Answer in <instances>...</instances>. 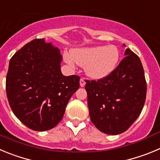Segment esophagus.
<instances>
[{
  "label": "esophagus",
  "instance_id": "34e87169",
  "mask_svg": "<svg viewBox=\"0 0 160 160\" xmlns=\"http://www.w3.org/2000/svg\"><path fill=\"white\" fill-rule=\"evenodd\" d=\"M85 80H84V79H83V78H81L80 79V87H84V86H85Z\"/></svg>",
  "mask_w": 160,
  "mask_h": 160
}]
</instances>
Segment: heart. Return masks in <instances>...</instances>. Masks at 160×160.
Returning <instances> with one entry per match:
<instances>
[{"label": "heart", "mask_w": 160, "mask_h": 160, "mask_svg": "<svg viewBox=\"0 0 160 160\" xmlns=\"http://www.w3.org/2000/svg\"><path fill=\"white\" fill-rule=\"evenodd\" d=\"M119 51L115 45L77 48L65 52L64 57L71 66L76 64L84 67L86 75L93 80L106 78L116 69L119 60Z\"/></svg>", "instance_id": "obj_1"}]
</instances>
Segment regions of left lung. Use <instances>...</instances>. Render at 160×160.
Returning <instances> with one entry per match:
<instances>
[{
  "label": "left lung",
  "instance_id": "1",
  "mask_svg": "<svg viewBox=\"0 0 160 160\" xmlns=\"http://www.w3.org/2000/svg\"><path fill=\"white\" fill-rule=\"evenodd\" d=\"M124 57L108 77L86 81L91 120L108 135L128 130L139 117L146 99L147 83L139 57L129 48Z\"/></svg>",
  "mask_w": 160,
  "mask_h": 160
}]
</instances>
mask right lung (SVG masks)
I'll use <instances>...</instances> for the list:
<instances>
[{
  "label": "right lung",
  "instance_id": "add662e5",
  "mask_svg": "<svg viewBox=\"0 0 160 160\" xmlns=\"http://www.w3.org/2000/svg\"><path fill=\"white\" fill-rule=\"evenodd\" d=\"M60 49L35 39L11 58L6 94L14 115L28 128L50 130L62 119L70 98L80 88L78 76L60 71Z\"/></svg>",
  "mask_w": 160,
  "mask_h": 160
}]
</instances>
